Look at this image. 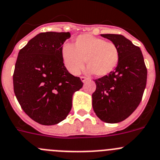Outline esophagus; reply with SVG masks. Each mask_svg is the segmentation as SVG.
<instances>
[{
	"label": "esophagus",
	"mask_w": 160,
	"mask_h": 160,
	"mask_svg": "<svg viewBox=\"0 0 160 160\" xmlns=\"http://www.w3.org/2000/svg\"><path fill=\"white\" fill-rule=\"evenodd\" d=\"M80 80H81V81L83 82V83H84V82H86L88 80V78H86V77H80Z\"/></svg>",
	"instance_id": "1"
}]
</instances>
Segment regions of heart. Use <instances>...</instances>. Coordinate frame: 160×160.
I'll list each match as a JSON object with an SVG mask.
<instances>
[{
	"label": "heart",
	"instance_id": "b5f03b06",
	"mask_svg": "<svg viewBox=\"0 0 160 160\" xmlns=\"http://www.w3.org/2000/svg\"><path fill=\"white\" fill-rule=\"evenodd\" d=\"M61 57L68 71L74 76L83 69L86 60L89 72L105 77L117 67L119 54L114 43L90 34H82L76 38L74 46L69 43L63 44Z\"/></svg>",
	"mask_w": 160,
	"mask_h": 160
}]
</instances>
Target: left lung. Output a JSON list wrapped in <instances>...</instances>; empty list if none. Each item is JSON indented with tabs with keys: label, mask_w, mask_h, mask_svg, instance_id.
Listing matches in <instances>:
<instances>
[{
	"label": "left lung",
	"mask_w": 160,
	"mask_h": 160,
	"mask_svg": "<svg viewBox=\"0 0 160 160\" xmlns=\"http://www.w3.org/2000/svg\"><path fill=\"white\" fill-rule=\"evenodd\" d=\"M117 46L119 60L114 71L94 80L92 108L102 121L116 123L137 108L146 88L148 71L140 48L119 34H101Z\"/></svg>",
	"instance_id": "1"
}]
</instances>
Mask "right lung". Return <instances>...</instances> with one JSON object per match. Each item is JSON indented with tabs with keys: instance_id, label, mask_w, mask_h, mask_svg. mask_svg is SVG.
<instances>
[{
	"instance_id": "obj_1",
	"label": "right lung",
	"mask_w": 160,
	"mask_h": 160,
	"mask_svg": "<svg viewBox=\"0 0 160 160\" xmlns=\"http://www.w3.org/2000/svg\"><path fill=\"white\" fill-rule=\"evenodd\" d=\"M70 32L37 34L20 50L13 73V89L24 112L42 125L64 120L72 109V96L83 87L80 77L68 72L61 47Z\"/></svg>"
}]
</instances>
